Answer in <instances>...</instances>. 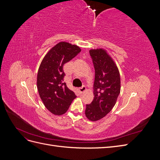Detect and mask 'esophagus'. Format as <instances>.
I'll return each mask as SVG.
<instances>
[{
	"label": "esophagus",
	"mask_w": 160,
	"mask_h": 160,
	"mask_svg": "<svg viewBox=\"0 0 160 160\" xmlns=\"http://www.w3.org/2000/svg\"><path fill=\"white\" fill-rule=\"evenodd\" d=\"M85 91H86V88H85V86L82 87L81 88H80V89H79V93H80V94H81V93H83Z\"/></svg>",
	"instance_id": "esophagus-1"
}]
</instances>
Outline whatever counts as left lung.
<instances>
[{
  "label": "left lung",
  "instance_id": "obj_1",
  "mask_svg": "<svg viewBox=\"0 0 160 160\" xmlns=\"http://www.w3.org/2000/svg\"><path fill=\"white\" fill-rule=\"evenodd\" d=\"M95 68L94 98L86 105L85 116L91 122L103 118L113 109L121 90L118 67L104 49L89 50Z\"/></svg>",
  "mask_w": 160,
  "mask_h": 160
}]
</instances>
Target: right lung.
Masks as SVG:
<instances>
[{
    "instance_id": "obj_1",
    "label": "right lung",
    "mask_w": 160,
    "mask_h": 160,
    "mask_svg": "<svg viewBox=\"0 0 160 160\" xmlns=\"http://www.w3.org/2000/svg\"><path fill=\"white\" fill-rule=\"evenodd\" d=\"M80 47L69 42L57 43L48 51L38 70L37 85L45 108L55 115L67 112L76 95L64 83L63 65L81 51Z\"/></svg>"
}]
</instances>
